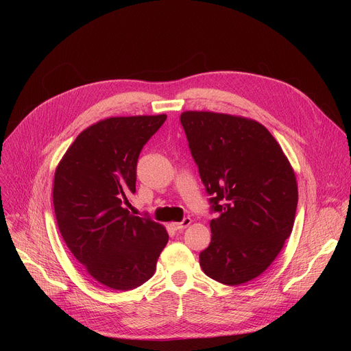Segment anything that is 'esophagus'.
<instances>
[{"instance_id":"1","label":"esophagus","mask_w":351,"mask_h":351,"mask_svg":"<svg viewBox=\"0 0 351 351\" xmlns=\"http://www.w3.org/2000/svg\"><path fill=\"white\" fill-rule=\"evenodd\" d=\"M190 223H191V219H190V218H183V221H182V222L172 223L171 226H172V229H175V230H182V229L187 228Z\"/></svg>"}]
</instances>
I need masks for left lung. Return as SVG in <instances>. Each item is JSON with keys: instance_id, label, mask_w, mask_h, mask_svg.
<instances>
[{"instance_id": "left-lung-1", "label": "left lung", "mask_w": 351, "mask_h": 351, "mask_svg": "<svg viewBox=\"0 0 351 351\" xmlns=\"http://www.w3.org/2000/svg\"><path fill=\"white\" fill-rule=\"evenodd\" d=\"M180 123L217 214L199 265L219 283H245L272 264L291 233L298 199L294 172L256 121L187 111Z\"/></svg>"}]
</instances>
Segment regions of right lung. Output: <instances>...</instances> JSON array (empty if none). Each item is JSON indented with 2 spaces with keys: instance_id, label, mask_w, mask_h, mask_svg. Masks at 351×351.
<instances>
[{
  "instance_id": "right-lung-1",
  "label": "right lung",
  "mask_w": 351,
  "mask_h": 351,
  "mask_svg": "<svg viewBox=\"0 0 351 351\" xmlns=\"http://www.w3.org/2000/svg\"><path fill=\"white\" fill-rule=\"evenodd\" d=\"M167 115L110 118L83 130L54 178L60 232L86 271L115 290L134 289L154 275L168 243L164 226L125 207L136 193V167L144 144Z\"/></svg>"
}]
</instances>
